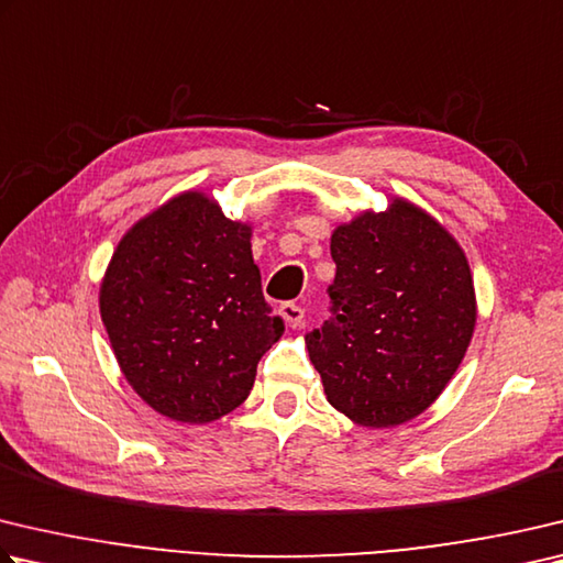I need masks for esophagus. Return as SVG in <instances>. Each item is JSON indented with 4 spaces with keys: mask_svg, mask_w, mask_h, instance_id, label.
<instances>
[{
    "mask_svg": "<svg viewBox=\"0 0 563 563\" xmlns=\"http://www.w3.org/2000/svg\"><path fill=\"white\" fill-rule=\"evenodd\" d=\"M278 314H280V320H283L285 324L292 327V330H298V327L302 324L305 310L300 308V305H295V302H283L280 308H278Z\"/></svg>",
    "mask_w": 563,
    "mask_h": 563,
    "instance_id": "obj_1",
    "label": "esophagus"
}]
</instances>
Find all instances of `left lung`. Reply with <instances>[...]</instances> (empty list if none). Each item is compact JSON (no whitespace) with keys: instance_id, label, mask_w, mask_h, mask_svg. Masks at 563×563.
<instances>
[{"instance_id":"left-lung-1","label":"left lung","mask_w":563,"mask_h":563,"mask_svg":"<svg viewBox=\"0 0 563 563\" xmlns=\"http://www.w3.org/2000/svg\"><path fill=\"white\" fill-rule=\"evenodd\" d=\"M332 317L305 336L336 411L364 428L421 416L445 391L477 322L463 246L418 203L391 197L330 239Z\"/></svg>"}]
</instances>
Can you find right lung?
<instances>
[{"label": "right lung", "instance_id": "obj_1", "mask_svg": "<svg viewBox=\"0 0 563 563\" xmlns=\"http://www.w3.org/2000/svg\"><path fill=\"white\" fill-rule=\"evenodd\" d=\"M253 223L201 189L132 223L100 280V317L125 382L177 423L219 421L246 401L285 327L263 298Z\"/></svg>", "mask_w": 563, "mask_h": 563}]
</instances>
